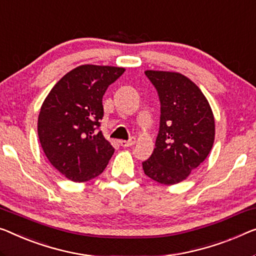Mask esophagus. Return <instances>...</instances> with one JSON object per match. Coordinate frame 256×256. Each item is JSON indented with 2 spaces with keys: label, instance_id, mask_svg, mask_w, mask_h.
Wrapping results in <instances>:
<instances>
[{
  "label": "esophagus",
  "instance_id": "obj_1",
  "mask_svg": "<svg viewBox=\"0 0 256 256\" xmlns=\"http://www.w3.org/2000/svg\"><path fill=\"white\" fill-rule=\"evenodd\" d=\"M136 144V138H131L130 140H120V144L122 147H131Z\"/></svg>",
  "mask_w": 256,
  "mask_h": 256
}]
</instances>
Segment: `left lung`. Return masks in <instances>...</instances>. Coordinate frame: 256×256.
Segmentation results:
<instances>
[{
    "label": "left lung",
    "instance_id": "8db88e82",
    "mask_svg": "<svg viewBox=\"0 0 256 256\" xmlns=\"http://www.w3.org/2000/svg\"><path fill=\"white\" fill-rule=\"evenodd\" d=\"M161 102L160 131L144 174L164 185L188 177L207 158L215 139L209 102L192 80L178 72L147 70Z\"/></svg>",
    "mask_w": 256,
    "mask_h": 256
}]
</instances>
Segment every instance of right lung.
Returning <instances> with one entry per match:
<instances>
[{"instance_id":"right-lung-1","label":"right lung","mask_w":256,"mask_h":256,"mask_svg":"<svg viewBox=\"0 0 256 256\" xmlns=\"http://www.w3.org/2000/svg\"><path fill=\"white\" fill-rule=\"evenodd\" d=\"M124 68L85 64L60 78L49 92L38 118V136L52 166L72 182L104 172L114 147L98 131L102 98Z\"/></svg>"}]
</instances>
